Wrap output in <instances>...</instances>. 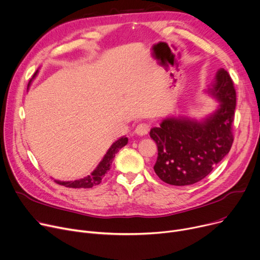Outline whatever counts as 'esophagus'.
Masks as SVG:
<instances>
[{
	"mask_svg": "<svg viewBox=\"0 0 260 260\" xmlns=\"http://www.w3.org/2000/svg\"><path fill=\"white\" fill-rule=\"evenodd\" d=\"M150 128H151L150 124H148V123H142V124H139V125L136 126L134 132H135L137 135L143 136V135H146V134L149 133Z\"/></svg>",
	"mask_w": 260,
	"mask_h": 260,
	"instance_id": "34e87169",
	"label": "esophagus"
}]
</instances>
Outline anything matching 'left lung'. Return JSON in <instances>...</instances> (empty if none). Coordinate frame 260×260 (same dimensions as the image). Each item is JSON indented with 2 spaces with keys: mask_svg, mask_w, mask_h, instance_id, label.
Here are the masks:
<instances>
[{
  "mask_svg": "<svg viewBox=\"0 0 260 260\" xmlns=\"http://www.w3.org/2000/svg\"><path fill=\"white\" fill-rule=\"evenodd\" d=\"M208 91L221 103L204 121L169 117L150 131L158 148L154 171L168 184L184 186L201 181L232 147L236 91L227 71H217Z\"/></svg>",
  "mask_w": 260,
  "mask_h": 260,
  "instance_id": "obj_1",
  "label": "left lung"
}]
</instances>
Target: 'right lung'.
<instances>
[{
    "label": "right lung",
    "instance_id": "1",
    "mask_svg": "<svg viewBox=\"0 0 260 260\" xmlns=\"http://www.w3.org/2000/svg\"><path fill=\"white\" fill-rule=\"evenodd\" d=\"M37 72L34 74L33 78L36 76ZM128 143V138L127 137H121L113 145L109 148L107 153L105 154L104 158L102 159V161L98 165L95 170L91 173V175H88L87 177H84L82 179H79V180L75 181H58L55 180L56 183L64 185L66 187H71V188H90L94 185H98L101 183L102 179L104 178L105 174L110 170V165L113 161V158L115 157V154L117 153L118 150H121L123 147H125Z\"/></svg>",
    "mask_w": 260,
    "mask_h": 260
}]
</instances>
